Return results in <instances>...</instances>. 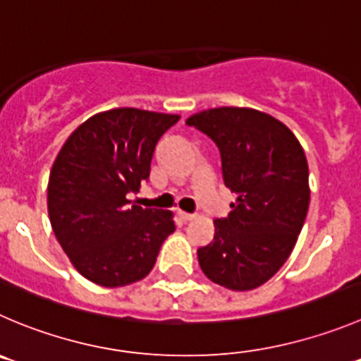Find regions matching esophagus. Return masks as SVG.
<instances>
[{
	"mask_svg": "<svg viewBox=\"0 0 361 361\" xmlns=\"http://www.w3.org/2000/svg\"><path fill=\"white\" fill-rule=\"evenodd\" d=\"M178 218L183 219V221H191V219H195L197 216L191 214V212H184V211H178Z\"/></svg>",
	"mask_w": 361,
	"mask_h": 361,
	"instance_id": "obj_1",
	"label": "esophagus"
}]
</instances>
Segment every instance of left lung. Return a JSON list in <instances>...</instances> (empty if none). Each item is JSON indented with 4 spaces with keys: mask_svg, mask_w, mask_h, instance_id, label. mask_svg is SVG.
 <instances>
[{
    "mask_svg": "<svg viewBox=\"0 0 361 361\" xmlns=\"http://www.w3.org/2000/svg\"><path fill=\"white\" fill-rule=\"evenodd\" d=\"M186 123L218 145L225 186L238 195L214 221L211 245L198 248V264L225 289H257L289 259L307 218L303 147L286 123L252 108L205 109Z\"/></svg>",
    "mask_w": 361,
    "mask_h": 361,
    "instance_id": "left-lung-1",
    "label": "left lung"
}]
</instances>
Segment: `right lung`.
<instances>
[{
  "mask_svg": "<svg viewBox=\"0 0 361 361\" xmlns=\"http://www.w3.org/2000/svg\"><path fill=\"white\" fill-rule=\"evenodd\" d=\"M178 115L115 108L67 138L51 168L47 211L72 266L102 287H123L152 271L173 212L129 200L150 175L154 149Z\"/></svg>",
  "mask_w": 361,
  "mask_h": 361,
  "instance_id": "right-lung-1",
  "label": "right lung"
}]
</instances>
